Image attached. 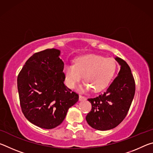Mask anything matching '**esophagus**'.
Segmentation results:
<instances>
[{
	"label": "esophagus",
	"mask_w": 153,
	"mask_h": 153,
	"mask_svg": "<svg viewBox=\"0 0 153 153\" xmlns=\"http://www.w3.org/2000/svg\"><path fill=\"white\" fill-rule=\"evenodd\" d=\"M86 98L84 97V96H82V95L79 96V100H86Z\"/></svg>",
	"instance_id": "esophagus-1"
}]
</instances>
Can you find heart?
<instances>
[{
	"instance_id": "1",
	"label": "heart",
	"mask_w": 153,
	"mask_h": 153,
	"mask_svg": "<svg viewBox=\"0 0 153 153\" xmlns=\"http://www.w3.org/2000/svg\"><path fill=\"white\" fill-rule=\"evenodd\" d=\"M116 64L111 58H104L97 55L80 56L75 61V65L65 64L63 71L66 82L71 88L76 87L84 79L86 82L82 90L99 91L107 86L115 72Z\"/></svg>"
}]
</instances>
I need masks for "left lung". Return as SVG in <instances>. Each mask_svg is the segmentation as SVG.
<instances>
[{
    "instance_id": "1",
    "label": "left lung",
    "mask_w": 153,
    "mask_h": 153,
    "mask_svg": "<svg viewBox=\"0 0 153 153\" xmlns=\"http://www.w3.org/2000/svg\"><path fill=\"white\" fill-rule=\"evenodd\" d=\"M121 65L118 76L105 91L89 98L92 109L86 120L92 128L108 130L117 127L126 117L135 94V80L128 63L116 57Z\"/></svg>"
}]
</instances>
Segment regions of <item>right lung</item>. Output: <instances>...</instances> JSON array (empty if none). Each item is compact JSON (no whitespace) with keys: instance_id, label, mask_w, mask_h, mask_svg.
<instances>
[{"instance_id":"obj_1","label":"right lung","mask_w":153,"mask_h":153,"mask_svg":"<svg viewBox=\"0 0 153 153\" xmlns=\"http://www.w3.org/2000/svg\"><path fill=\"white\" fill-rule=\"evenodd\" d=\"M60 51L46 49L27 59L17 76L22 113L40 128L53 129L63 122L67 111L79 100L65 85Z\"/></svg>"}]
</instances>
